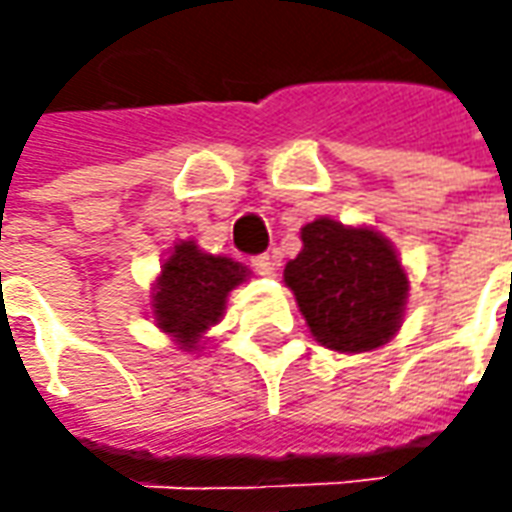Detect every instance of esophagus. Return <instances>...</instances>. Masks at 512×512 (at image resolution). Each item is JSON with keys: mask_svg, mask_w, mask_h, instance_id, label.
<instances>
[{"mask_svg": "<svg viewBox=\"0 0 512 512\" xmlns=\"http://www.w3.org/2000/svg\"><path fill=\"white\" fill-rule=\"evenodd\" d=\"M252 268H255L260 276H274L276 274V263L271 255H257L252 257Z\"/></svg>", "mask_w": 512, "mask_h": 512, "instance_id": "esophagus-1", "label": "esophagus"}]
</instances>
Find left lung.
I'll list each match as a JSON object with an SVG mask.
<instances>
[{
  "label": "left lung",
  "mask_w": 512,
  "mask_h": 512,
  "mask_svg": "<svg viewBox=\"0 0 512 512\" xmlns=\"http://www.w3.org/2000/svg\"><path fill=\"white\" fill-rule=\"evenodd\" d=\"M304 249L285 266V285L317 342L366 352L401 328L410 279L396 249L372 227L320 217L301 227Z\"/></svg>",
  "instance_id": "left-lung-1"
}]
</instances>
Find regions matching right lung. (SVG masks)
Segmentation results:
<instances>
[{"label": "right lung", "mask_w": 512, "mask_h": 512, "mask_svg": "<svg viewBox=\"0 0 512 512\" xmlns=\"http://www.w3.org/2000/svg\"><path fill=\"white\" fill-rule=\"evenodd\" d=\"M246 266L222 255H208L195 241H179L151 295L154 323L192 352L203 333L217 325L225 314L227 293L246 282Z\"/></svg>", "instance_id": "1"}]
</instances>
